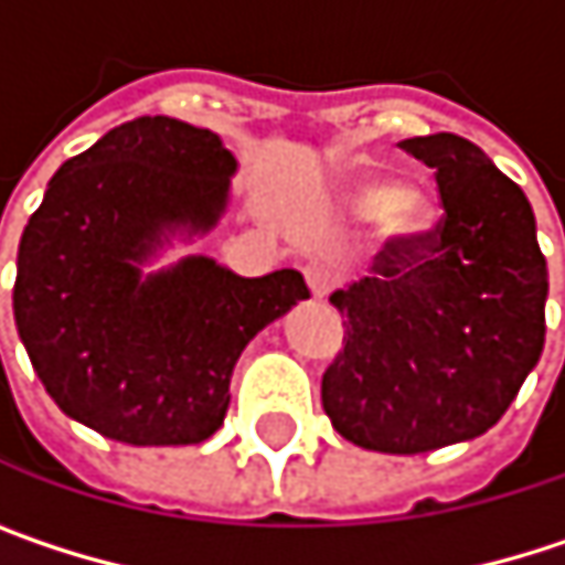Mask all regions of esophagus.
Returning a JSON list of instances; mask_svg holds the SVG:
<instances>
[{
    "instance_id": "1",
    "label": "esophagus",
    "mask_w": 565,
    "mask_h": 565,
    "mask_svg": "<svg viewBox=\"0 0 565 565\" xmlns=\"http://www.w3.org/2000/svg\"><path fill=\"white\" fill-rule=\"evenodd\" d=\"M303 278H307V287H310L313 300H323L330 294V287H333V275L323 265H307L303 268Z\"/></svg>"
}]
</instances>
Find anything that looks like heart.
I'll list each match as a JSON object with an SVG mask.
<instances>
[{"label":"heart","instance_id":"b5f03b06","mask_svg":"<svg viewBox=\"0 0 565 565\" xmlns=\"http://www.w3.org/2000/svg\"><path fill=\"white\" fill-rule=\"evenodd\" d=\"M347 209L356 218H376L386 242H408L431 222V205L422 192L402 189L395 179H363L347 192Z\"/></svg>","mask_w":565,"mask_h":565}]
</instances>
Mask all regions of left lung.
Segmentation results:
<instances>
[{
    "mask_svg": "<svg viewBox=\"0 0 565 565\" xmlns=\"http://www.w3.org/2000/svg\"><path fill=\"white\" fill-rule=\"evenodd\" d=\"M435 170V228L386 242L373 278L330 294L347 317L323 373V412L370 451L422 455L484 435L516 398L546 337V258L523 189L455 134L412 137Z\"/></svg>",
    "mask_w": 565,
    "mask_h": 565,
    "instance_id": "obj_1",
    "label": "left lung"
}]
</instances>
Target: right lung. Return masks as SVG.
Segmentation results:
<instances>
[{"instance_id":"1","label":"right lung","mask_w":565,"mask_h":565,"mask_svg":"<svg viewBox=\"0 0 565 565\" xmlns=\"http://www.w3.org/2000/svg\"><path fill=\"white\" fill-rule=\"evenodd\" d=\"M235 170L218 134L137 117L52 175L19 242L12 310L64 415L140 448L218 431L242 350L310 290L294 268L143 265L175 232L205 235L222 218Z\"/></svg>"}]
</instances>
